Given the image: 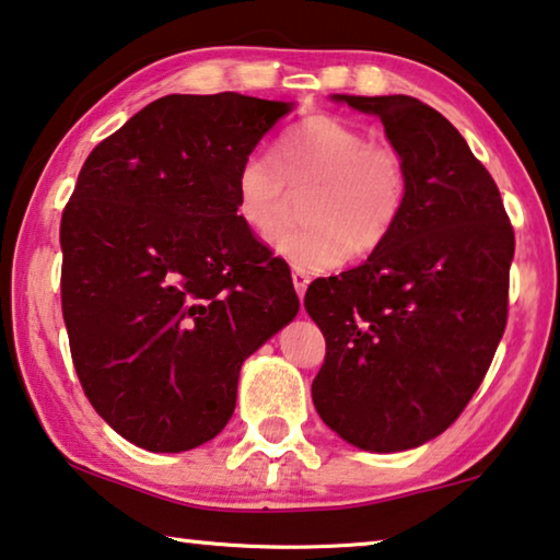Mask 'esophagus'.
I'll return each mask as SVG.
<instances>
[{
    "instance_id": "obj_1",
    "label": "esophagus",
    "mask_w": 560,
    "mask_h": 560,
    "mask_svg": "<svg viewBox=\"0 0 560 560\" xmlns=\"http://www.w3.org/2000/svg\"><path fill=\"white\" fill-rule=\"evenodd\" d=\"M292 285H295L298 298L303 300V298H305V290H307V285H310V275L303 272V270H292Z\"/></svg>"
}]
</instances>
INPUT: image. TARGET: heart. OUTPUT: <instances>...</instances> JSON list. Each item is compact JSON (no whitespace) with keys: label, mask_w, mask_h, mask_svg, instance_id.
<instances>
[{"label":"heart","mask_w":560,"mask_h":560,"mask_svg":"<svg viewBox=\"0 0 560 560\" xmlns=\"http://www.w3.org/2000/svg\"><path fill=\"white\" fill-rule=\"evenodd\" d=\"M278 165L245 154L235 172V212L255 235L280 228L290 187H313L303 202L305 228L282 232L275 253L303 272L332 270L352 247L368 253L390 235L408 200V170L398 150L370 142L355 125L310 115L280 137Z\"/></svg>","instance_id":"b5f03b06"}]
</instances>
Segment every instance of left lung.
I'll list each match as a JSON object with an SVG mask.
<instances>
[{"label": "left lung", "mask_w": 560, "mask_h": 560, "mask_svg": "<svg viewBox=\"0 0 560 560\" xmlns=\"http://www.w3.org/2000/svg\"><path fill=\"white\" fill-rule=\"evenodd\" d=\"M330 100L381 119L406 162L408 200L365 262L305 292L325 335L313 402L360 451H410L483 383L509 317L513 228L493 177L441 112L408 94Z\"/></svg>", "instance_id": "obj_1"}]
</instances>
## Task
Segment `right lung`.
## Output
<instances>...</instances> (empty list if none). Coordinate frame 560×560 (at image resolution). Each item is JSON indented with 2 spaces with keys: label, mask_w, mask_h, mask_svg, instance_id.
<instances>
[{
  "label": "right lung",
  "mask_w": 560,
  "mask_h": 560,
  "mask_svg": "<svg viewBox=\"0 0 560 560\" xmlns=\"http://www.w3.org/2000/svg\"><path fill=\"white\" fill-rule=\"evenodd\" d=\"M295 102L167 94L90 152L62 214V313L92 408L125 441H212L240 368L295 320L285 260L235 212V172Z\"/></svg>",
  "instance_id": "add662e5"
}]
</instances>
